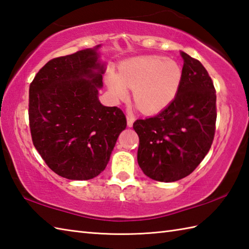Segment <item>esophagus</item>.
<instances>
[{
	"instance_id": "1",
	"label": "esophagus",
	"mask_w": 249,
	"mask_h": 249,
	"mask_svg": "<svg viewBox=\"0 0 249 249\" xmlns=\"http://www.w3.org/2000/svg\"><path fill=\"white\" fill-rule=\"evenodd\" d=\"M126 119H127V126H128V127H131V126H133V124H134V122H135L134 115L127 113V114H126Z\"/></svg>"
}]
</instances>
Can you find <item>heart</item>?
<instances>
[{
  "label": "heart",
  "instance_id": "b5f03b06",
  "mask_svg": "<svg viewBox=\"0 0 249 249\" xmlns=\"http://www.w3.org/2000/svg\"><path fill=\"white\" fill-rule=\"evenodd\" d=\"M107 84L116 98H124L128 89L143 112L161 110L176 97L182 81V70L176 61L160 55H141L122 63L118 76L109 72Z\"/></svg>",
  "mask_w": 249,
  "mask_h": 249
}]
</instances>
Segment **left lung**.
I'll list each match as a JSON object with an SVG mask.
<instances>
[{
	"label": "left lung",
	"mask_w": 249,
	"mask_h": 249,
	"mask_svg": "<svg viewBox=\"0 0 249 249\" xmlns=\"http://www.w3.org/2000/svg\"><path fill=\"white\" fill-rule=\"evenodd\" d=\"M182 81L172 102L160 113L137 120L138 163L146 177L176 182L189 176L211 149L215 135L216 91L201 63L181 52Z\"/></svg>",
	"instance_id": "1"
}]
</instances>
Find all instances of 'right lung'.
Here are the masks:
<instances>
[{"instance_id":"obj_1","label":"right lung","mask_w":249,"mask_h":249,"mask_svg":"<svg viewBox=\"0 0 249 249\" xmlns=\"http://www.w3.org/2000/svg\"><path fill=\"white\" fill-rule=\"evenodd\" d=\"M50 60L30 84L32 141L52 171L68 179H89L105 170L126 118L98 99L105 65L97 49Z\"/></svg>"}]
</instances>
